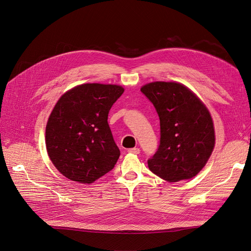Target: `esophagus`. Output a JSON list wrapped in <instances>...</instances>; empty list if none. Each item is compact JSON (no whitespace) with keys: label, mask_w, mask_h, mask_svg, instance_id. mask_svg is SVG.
I'll return each mask as SVG.
<instances>
[{"label":"esophagus","mask_w":251,"mask_h":251,"mask_svg":"<svg viewBox=\"0 0 251 251\" xmlns=\"http://www.w3.org/2000/svg\"><path fill=\"white\" fill-rule=\"evenodd\" d=\"M128 152L138 154V153L140 152V150H139V149H137V148H134V149H129V150H128Z\"/></svg>","instance_id":"obj_1"}]
</instances>
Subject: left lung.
Returning a JSON list of instances; mask_svg holds the SVG:
<instances>
[{"label":"left lung","instance_id":"1","mask_svg":"<svg viewBox=\"0 0 251 251\" xmlns=\"http://www.w3.org/2000/svg\"><path fill=\"white\" fill-rule=\"evenodd\" d=\"M140 90L154 105L161 126L159 149L148 161L150 170L168 182L196 176L216 141L213 119L204 103L178 82L155 81Z\"/></svg>","mask_w":251,"mask_h":251}]
</instances>
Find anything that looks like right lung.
<instances>
[{"mask_svg":"<svg viewBox=\"0 0 251 251\" xmlns=\"http://www.w3.org/2000/svg\"><path fill=\"white\" fill-rule=\"evenodd\" d=\"M123 92L120 85L84 83L57 101L46 127V147L51 163L66 178L89 184L115 167L120 151L108 115Z\"/></svg>","mask_w":251,"mask_h":251,"instance_id":"add662e5","label":"right lung"}]
</instances>
